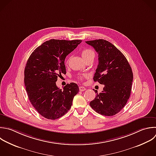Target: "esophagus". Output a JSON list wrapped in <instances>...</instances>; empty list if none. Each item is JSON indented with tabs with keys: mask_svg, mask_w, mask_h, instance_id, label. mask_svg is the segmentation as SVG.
<instances>
[{
	"mask_svg": "<svg viewBox=\"0 0 156 156\" xmlns=\"http://www.w3.org/2000/svg\"><path fill=\"white\" fill-rule=\"evenodd\" d=\"M86 90V88L84 87H79V90L80 91H85Z\"/></svg>",
	"mask_w": 156,
	"mask_h": 156,
	"instance_id": "obj_1",
	"label": "esophagus"
}]
</instances>
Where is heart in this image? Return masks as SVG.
I'll list each match as a JSON object with an SVG mask.
<instances>
[{"instance_id": "heart-1", "label": "heart", "mask_w": 156, "mask_h": 156, "mask_svg": "<svg viewBox=\"0 0 156 156\" xmlns=\"http://www.w3.org/2000/svg\"><path fill=\"white\" fill-rule=\"evenodd\" d=\"M94 52L93 51H92L91 49H86L83 50V51L82 52V56L83 58V59L86 61L89 58H94ZM87 74H83V75H81L79 76V79H82L83 77H87Z\"/></svg>"}]
</instances>
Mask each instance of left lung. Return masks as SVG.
<instances>
[{"mask_svg":"<svg viewBox=\"0 0 156 156\" xmlns=\"http://www.w3.org/2000/svg\"><path fill=\"white\" fill-rule=\"evenodd\" d=\"M98 54V65L93 77L94 82L104 85L90 102L97 113L105 116L118 113L126 104L133 80L132 68L125 56L108 41L99 39L85 41Z\"/></svg>","mask_w":156,"mask_h":156,"instance_id":"1","label":"left lung"}]
</instances>
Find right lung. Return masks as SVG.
<instances>
[{"mask_svg":"<svg viewBox=\"0 0 156 156\" xmlns=\"http://www.w3.org/2000/svg\"><path fill=\"white\" fill-rule=\"evenodd\" d=\"M82 40L52 39L32 53L24 69V83L29 99L43 117L56 119L70 109L79 91L75 83H68L63 90L56 85L58 76L66 74V57Z\"/></svg>","mask_w":156,"mask_h":156,"instance_id":"obj_1","label":"right lung"}]
</instances>
